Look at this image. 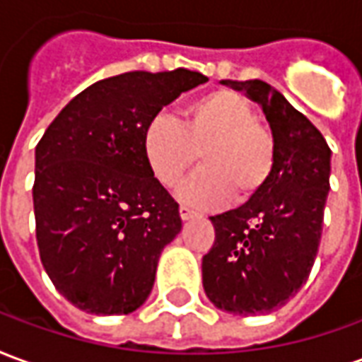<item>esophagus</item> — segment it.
<instances>
[{
    "instance_id": "1",
    "label": "esophagus",
    "mask_w": 362,
    "mask_h": 362,
    "mask_svg": "<svg viewBox=\"0 0 362 362\" xmlns=\"http://www.w3.org/2000/svg\"><path fill=\"white\" fill-rule=\"evenodd\" d=\"M180 217H182V221H189V219H194V217H196V213L192 211V209H188V207H184V205H182V207H180Z\"/></svg>"
}]
</instances>
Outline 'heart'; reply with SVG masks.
I'll return each instance as SVG.
<instances>
[{
    "mask_svg": "<svg viewBox=\"0 0 362 362\" xmlns=\"http://www.w3.org/2000/svg\"><path fill=\"white\" fill-rule=\"evenodd\" d=\"M143 158L165 188L180 184L197 160L204 166L180 189L196 207H217L233 196L243 204L272 176L277 145L272 129L259 124L252 104L235 90L219 89L189 103L184 119L155 114L145 124Z\"/></svg>",
    "mask_w": 362,
    "mask_h": 362,
    "instance_id": "1",
    "label": "heart"
}]
</instances>
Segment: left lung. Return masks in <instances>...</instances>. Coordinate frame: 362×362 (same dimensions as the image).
<instances>
[{
	"label": "left lung",
	"instance_id": "left-lung-1",
	"mask_svg": "<svg viewBox=\"0 0 362 362\" xmlns=\"http://www.w3.org/2000/svg\"><path fill=\"white\" fill-rule=\"evenodd\" d=\"M221 83L262 106L277 160L256 196L209 217L215 243L202 262L204 288L221 310L256 316L281 308L310 275L322 238L332 151L310 119L266 81Z\"/></svg>",
	"mask_w": 362,
	"mask_h": 362
}]
</instances>
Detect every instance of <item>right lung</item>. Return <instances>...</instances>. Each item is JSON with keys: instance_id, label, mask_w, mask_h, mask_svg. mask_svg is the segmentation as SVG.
I'll list each match as a JSON object with an SVG mask.
<instances>
[{"instance_id": "1", "label": "right lung", "mask_w": 362, "mask_h": 362, "mask_svg": "<svg viewBox=\"0 0 362 362\" xmlns=\"http://www.w3.org/2000/svg\"><path fill=\"white\" fill-rule=\"evenodd\" d=\"M207 81L189 69L96 81L54 118L35 155L36 243L62 295L89 314H129L149 296L178 204L143 158L145 124Z\"/></svg>"}]
</instances>
